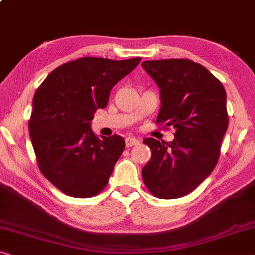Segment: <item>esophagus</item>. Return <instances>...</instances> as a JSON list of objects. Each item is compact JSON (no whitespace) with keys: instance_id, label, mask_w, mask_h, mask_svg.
<instances>
[{"instance_id":"34e87169","label":"esophagus","mask_w":255,"mask_h":255,"mask_svg":"<svg viewBox=\"0 0 255 255\" xmlns=\"http://www.w3.org/2000/svg\"><path fill=\"white\" fill-rule=\"evenodd\" d=\"M138 143H139V141H138V139H136L135 137H127L126 138V146H127V148H129V146L138 144Z\"/></svg>"}]
</instances>
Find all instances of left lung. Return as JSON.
I'll use <instances>...</instances> for the list:
<instances>
[{"label": "left lung", "mask_w": 255, "mask_h": 255, "mask_svg": "<svg viewBox=\"0 0 255 255\" xmlns=\"http://www.w3.org/2000/svg\"><path fill=\"white\" fill-rule=\"evenodd\" d=\"M141 66L160 89L156 124L175 129L172 142L143 139L151 149V159L142 168L143 181L156 198H181L218 162L229 126L227 92L220 80L192 60L144 61Z\"/></svg>", "instance_id": "left-lung-1"}]
</instances>
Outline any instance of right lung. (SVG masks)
<instances>
[{
	"instance_id": "obj_1",
	"label": "right lung",
	"mask_w": 255,
	"mask_h": 255,
	"mask_svg": "<svg viewBox=\"0 0 255 255\" xmlns=\"http://www.w3.org/2000/svg\"><path fill=\"white\" fill-rule=\"evenodd\" d=\"M139 62L141 57H81L57 67L35 91L31 142L42 175L64 194L91 198L109 184L125 139L99 138L90 124L96 111L107 106L114 85Z\"/></svg>"
}]
</instances>
